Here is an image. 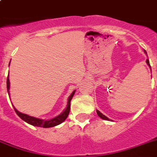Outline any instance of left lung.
<instances>
[{"instance_id":"obj_1","label":"left lung","mask_w":157,"mask_h":157,"mask_svg":"<svg viewBox=\"0 0 157 157\" xmlns=\"http://www.w3.org/2000/svg\"><path fill=\"white\" fill-rule=\"evenodd\" d=\"M145 53H146V51H145ZM146 54H147V53H146ZM146 62H147V65H148V66L150 67H151V66H150V63H149L148 59H147ZM97 114H98V117H101L102 119L106 120V121H110V119H108V118H107V117H106V116H104V115H103V114H102V113H101V112H99V111H98V110H97Z\"/></svg>"}]
</instances>
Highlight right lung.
<instances>
[{
    "label": "right lung",
    "mask_w": 157,
    "mask_h": 157,
    "mask_svg": "<svg viewBox=\"0 0 157 157\" xmlns=\"http://www.w3.org/2000/svg\"><path fill=\"white\" fill-rule=\"evenodd\" d=\"M7 91H8V94H10V92H9V90H10V80H9V75L8 77H7ZM76 90H74L71 94L69 96L68 100H67V104L66 109L64 110L63 112H62L61 114L59 115L58 117H54L53 119L50 120H42V119H38V118H36V117H31V116H28L27 114H24V113H22V112H18V110L16 109L15 107H13V109L15 111V112L17 113L18 117H20L21 119L23 120L24 121H26L28 124H32V125H34V126H38V127H43V128H50V127H54L56 126L58 124H61L63 122L67 119V117H68L69 112H70V106H71V100L72 97H73L74 94H75Z\"/></svg>",
    "instance_id": "1"
}]
</instances>
